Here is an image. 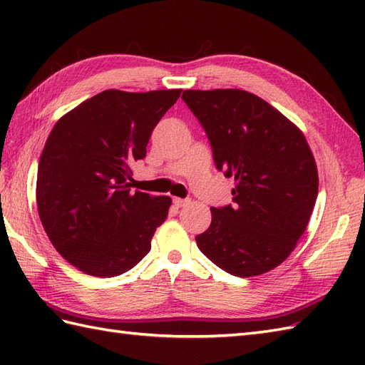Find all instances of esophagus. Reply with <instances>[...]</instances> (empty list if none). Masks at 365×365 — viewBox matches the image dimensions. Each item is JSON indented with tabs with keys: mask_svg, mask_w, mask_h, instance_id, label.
Here are the masks:
<instances>
[{
	"mask_svg": "<svg viewBox=\"0 0 365 365\" xmlns=\"http://www.w3.org/2000/svg\"><path fill=\"white\" fill-rule=\"evenodd\" d=\"M174 205L175 207H185V205H188L190 204V199H182V197H174Z\"/></svg>",
	"mask_w": 365,
	"mask_h": 365,
	"instance_id": "34e87169",
	"label": "esophagus"
}]
</instances>
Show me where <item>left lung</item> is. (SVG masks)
<instances>
[{"mask_svg":"<svg viewBox=\"0 0 365 365\" xmlns=\"http://www.w3.org/2000/svg\"><path fill=\"white\" fill-rule=\"evenodd\" d=\"M182 98L205 130L216 168L235 178L234 204L210 208L199 250L234 276L267 273L294 250L319 195L306 138L251 92L185 91Z\"/></svg>","mask_w":365,"mask_h":365,"instance_id":"obj_1","label":"left lung"}]
</instances>
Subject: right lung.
<instances>
[{"label":"right lung","instance_id":"1","mask_svg":"<svg viewBox=\"0 0 365 365\" xmlns=\"http://www.w3.org/2000/svg\"><path fill=\"white\" fill-rule=\"evenodd\" d=\"M182 89L103 91L63 115L37 168V210L50 242L97 277L131 269L166 220L168 196L131 191V166Z\"/></svg>","mask_w":365,"mask_h":365}]
</instances>
